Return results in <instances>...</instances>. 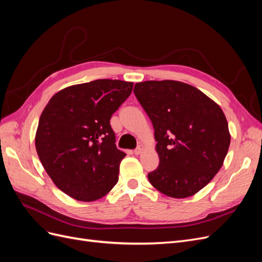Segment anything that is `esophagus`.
<instances>
[{"mask_svg":"<svg viewBox=\"0 0 262 262\" xmlns=\"http://www.w3.org/2000/svg\"><path fill=\"white\" fill-rule=\"evenodd\" d=\"M142 149H143V146L142 145H139L136 149L133 150V153H134V155H139V154H141V152H142Z\"/></svg>","mask_w":262,"mask_h":262,"instance_id":"34e87169","label":"esophagus"}]
</instances>
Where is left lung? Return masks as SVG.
<instances>
[{
    "mask_svg": "<svg viewBox=\"0 0 262 262\" xmlns=\"http://www.w3.org/2000/svg\"><path fill=\"white\" fill-rule=\"evenodd\" d=\"M134 95L153 123L158 167L147 173L154 188L171 198L193 195L216 175L231 143L217 104L177 81L137 83Z\"/></svg>",
    "mask_w": 262,
    "mask_h": 262,
    "instance_id": "8db88e82",
    "label": "left lung"
}]
</instances>
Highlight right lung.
Here are the masks:
<instances>
[{
	"label": "right lung",
	"mask_w": 262,
	"mask_h": 262,
	"mask_svg": "<svg viewBox=\"0 0 262 262\" xmlns=\"http://www.w3.org/2000/svg\"><path fill=\"white\" fill-rule=\"evenodd\" d=\"M132 89L130 82L96 80L67 87L49 100L35 142L43 168L61 191L90 202L115 187L125 154L115 144L110 118Z\"/></svg>",
	"instance_id": "1"
}]
</instances>
